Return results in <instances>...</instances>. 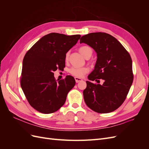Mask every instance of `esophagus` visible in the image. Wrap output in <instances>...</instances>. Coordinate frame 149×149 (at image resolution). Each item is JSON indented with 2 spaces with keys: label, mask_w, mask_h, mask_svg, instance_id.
<instances>
[{
  "label": "esophagus",
  "mask_w": 149,
  "mask_h": 149,
  "mask_svg": "<svg viewBox=\"0 0 149 149\" xmlns=\"http://www.w3.org/2000/svg\"><path fill=\"white\" fill-rule=\"evenodd\" d=\"M74 79H75V81H76V83H79V82H80V81H83V79H82L81 78H78V77H75V78H74Z\"/></svg>",
  "instance_id": "1"
}]
</instances>
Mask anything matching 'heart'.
<instances>
[{
  "label": "heart",
  "instance_id": "1",
  "mask_svg": "<svg viewBox=\"0 0 149 149\" xmlns=\"http://www.w3.org/2000/svg\"><path fill=\"white\" fill-rule=\"evenodd\" d=\"M79 52L84 57L86 58L88 55H92L93 49L89 46H82L79 48ZM70 56V52H68L65 54V61L68 60ZM70 73L73 76L78 78H82L89 72V68L87 67H73L69 70Z\"/></svg>",
  "mask_w": 149,
  "mask_h": 149
}]
</instances>
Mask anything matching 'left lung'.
<instances>
[{
    "label": "left lung",
    "mask_w": 149,
    "mask_h": 149,
    "mask_svg": "<svg viewBox=\"0 0 149 149\" xmlns=\"http://www.w3.org/2000/svg\"><path fill=\"white\" fill-rule=\"evenodd\" d=\"M92 47L97 53L94 70L88 76L83 91L85 103L98 113H109L118 109L125 101L132 84V61L129 53L112 35L96 32L85 35L80 43Z\"/></svg>",
    "instance_id": "left-lung-1"
}]
</instances>
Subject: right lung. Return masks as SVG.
Here are the masks:
<instances>
[{"mask_svg":"<svg viewBox=\"0 0 149 149\" xmlns=\"http://www.w3.org/2000/svg\"><path fill=\"white\" fill-rule=\"evenodd\" d=\"M80 35L51 33L43 36L26 53L20 85L30 106L43 114L57 111L75 85L70 75L56 80L53 72L65 67V54L78 42Z\"/></svg>","mask_w":149,"mask_h":149,"instance_id":"obj_1","label":"right lung"}]
</instances>
